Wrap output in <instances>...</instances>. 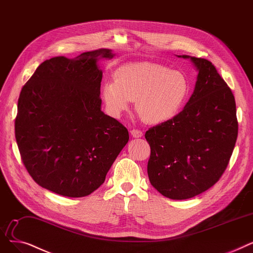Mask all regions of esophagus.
Returning a JSON list of instances; mask_svg holds the SVG:
<instances>
[{"mask_svg":"<svg viewBox=\"0 0 253 253\" xmlns=\"http://www.w3.org/2000/svg\"><path fill=\"white\" fill-rule=\"evenodd\" d=\"M130 135L134 138H141L143 136V133L139 129H131L130 130Z\"/></svg>","mask_w":253,"mask_h":253,"instance_id":"esophagus-1","label":"esophagus"}]
</instances>
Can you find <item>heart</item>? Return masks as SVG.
Segmentation results:
<instances>
[{
	"instance_id": "b5f03b06",
	"label": "heart",
	"mask_w": 253,
	"mask_h": 253,
	"mask_svg": "<svg viewBox=\"0 0 253 253\" xmlns=\"http://www.w3.org/2000/svg\"><path fill=\"white\" fill-rule=\"evenodd\" d=\"M188 82L178 71L154 63L127 64L118 68L114 81L101 90L108 111L118 117L135 101L143 122L160 125L174 118L187 97Z\"/></svg>"
}]
</instances>
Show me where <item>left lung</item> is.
<instances>
[{
	"label": "left lung",
	"mask_w": 253,
	"mask_h": 253,
	"mask_svg": "<svg viewBox=\"0 0 253 253\" xmlns=\"http://www.w3.org/2000/svg\"><path fill=\"white\" fill-rule=\"evenodd\" d=\"M188 58L198 72L194 92L183 110L149 128L151 185L172 200L194 198L218 181L230 161L237 136L232 90L205 58Z\"/></svg>",
	"instance_id": "left-lung-1"
}]
</instances>
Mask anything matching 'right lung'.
<instances>
[{"mask_svg": "<svg viewBox=\"0 0 253 253\" xmlns=\"http://www.w3.org/2000/svg\"><path fill=\"white\" fill-rule=\"evenodd\" d=\"M111 49L43 62L22 87L15 138L23 165L40 186L69 198L90 195L128 141L102 109L100 59Z\"/></svg>", "mask_w": 253, "mask_h": 253, "instance_id": "obj_1", "label": "right lung"}]
</instances>
